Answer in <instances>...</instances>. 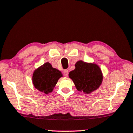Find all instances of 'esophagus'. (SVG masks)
Here are the masks:
<instances>
[{
  "mask_svg": "<svg viewBox=\"0 0 133 133\" xmlns=\"http://www.w3.org/2000/svg\"><path fill=\"white\" fill-rule=\"evenodd\" d=\"M63 74H64V75L65 77H67V76H68V74H69V71H68V70H64V72H63Z\"/></svg>",
  "mask_w": 133,
  "mask_h": 133,
  "instance_id": "esophagus-1",
  "label": "esophagus"
}]
</instances>
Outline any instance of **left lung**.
Wrapping results in <instances>:
<instances>
[{
	"instance_id": "1",
	"label": "left lung",
	"mask_w": 133,
	"mask_h": 133,
	"mask_svg": "<svg viewBox=\"0 0 133 133\" xmlns=\"http://www.w3.org/2000/svg\"><path fill=\"white\" fill-rule=\"evenodd\" d=\"M75 69L69 74L79 91L89 94L97 90L102 81V74L98 65L79 61Z\"/></svg>"
}]
</instances>
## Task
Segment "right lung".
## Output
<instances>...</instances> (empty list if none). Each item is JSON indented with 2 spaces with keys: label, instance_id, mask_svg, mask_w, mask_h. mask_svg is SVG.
Masks as SVG:
<instances>
[{
  "label": "right lung",
  "instance_id": "obj_1",
  "mask_svg": "<svg viewBox=\"0 0 133 133\" xmlns=\"http://www.w3.org/2000/svg\"><path fill=\"white\" fill-rule=\"evenodd\" d=\"M62 76L59 70L52 68L49 63H46L34 72L32 82L36 89L48 94L53 91L58 79Z\"/></svg>",
  "mask_w": 133,
  "mask_h": 133
}]
</instances>
